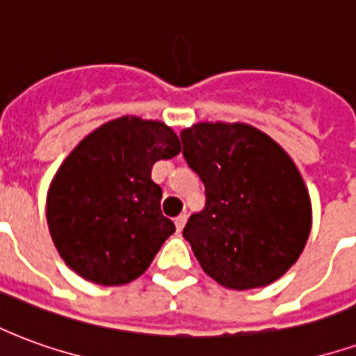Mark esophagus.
I'll return each instance as SVG.
<instances>
[{"instance_id": "1", "label": "esophagus", "mask_w": 356, "mask_h": 356, "mask_svg": "<svg viewBox=\"0 0 356 356\" xmlns=\"http://www.w3.org/2000/svg\"><path fill=\"white\" fill-rule=\"evenodd\" d=\"M186 223V213H181L179 217H175V227H177V231L181 232L183 231V227H185Z\"/></svg>"}]
</instances>
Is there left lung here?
<instances>
[{
	"label": "left lung",
	"instance_id": "left-lung-1",
	"mask_svg": "<svg viewBox=\"0 0 356 356\" xmlns=\"http://www.w3.org/2000/svg\"><path fill=\"white\" fill-rule=\"evenodd\" d=\"M181 140L206 188V206L183 229L204 273L232 290L275 282L311 232V200L296 163L246 124L193 125Z\"/></svg>",
	"mask_w": 356,
	"mask_h": 356
}]
</instances>
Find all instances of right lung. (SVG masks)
Returning a JSON list of instances; mask_svg holds the SVG:
<instances>
[{
  "instance_id": "right-lung-1",
  "label": "right lung",
  "mask_w": 356,
  "mask_h": 356,
  "mask_svg": "<svg viewBox=\"0 0 356 356\" xmlns=\"http://www.w3.org/2000/svg\"><path fill=\"white\" fill-rule=\"evenodd\" d=\"M179 150L168 125L133 116L101 125L74 148L47 194L51 238L68 267L101 286H122L147 270L175 232L150 173Z\"/></svg>"
}]
</instances>
